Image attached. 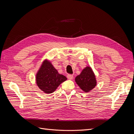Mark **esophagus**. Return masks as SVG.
<instances>
[{
	"label": "esophagus",
	"mask_w": 134,
	"mask_h": 134,
	"mask_svg": "<svg viewBox=\"0 0 134 134\" xmlns=\"http://www.w3.org/2000/svg\"><path fill=\"white\" fill-rule=\"evenodd\" d=\"M67 77V79L68 80H72L73 78V76L72 75H70V74L68 75Z\"/></svg>",
	"instance_id": "1"
}]
</instances>
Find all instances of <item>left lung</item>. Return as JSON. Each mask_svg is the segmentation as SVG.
I'll return each mask as SVG.
<instances>
[{
  "label": "left lung",
  "mask_w": 134,
  "mask_h": 134,
  "mask_svg": "<svg viewBox=\"0 0 134 134\" xmlns=\"http://www.w3.org/2000/svg\"><path fill=\"white\" fill-rule=\"evenodd\" d=\"M76 82L84 92H87L96 85L95 76L90 67H86L75 79Z\"/></svg>",
  "instance_id": "left-lung-1"
}]
</instances>
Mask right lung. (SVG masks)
<instances>
[{
	"instance_id": "obj_1",
	"label": "right lung",
	"mask_w": 134,
	"mask_h": 134,
	"mask_svg": "<svg viewBox=\"0 0 134 134\" xmlns=\"http://www.w3.org/2000/svg\"><path fill=\"white\" fill-rule=\"evenodd\" d=\"M66 80V77L58 73L51 62L47 60L42 64L36 76L37 86L46 93L53 92Z\"/></svg>"
}]
</instances>
